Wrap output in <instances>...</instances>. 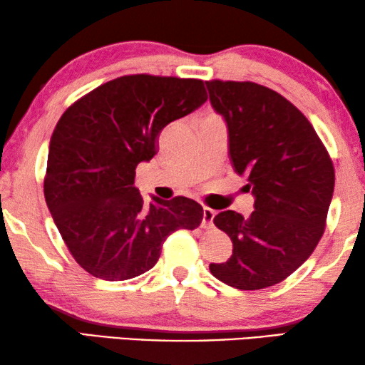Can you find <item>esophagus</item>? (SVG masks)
Here are the masks:
<instances>
[{
  "label": "esophagus",
  "mask_w": 365,
  "mask_h": 365,
  "mask_svg": "<svg viewBox=\"0 0 365 365\" xmlns=\"http://www.w3.org/2000/svg\"><path fill=\"white\" fill-rule=\"evenodd\" d=\"M213 218H215V210L205 207L204 208V218H202V228L210 230L213 226Z\"/></svg>",
  "instance_id": "1"
}]
</instances>
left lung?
Wrapping results in <instances>:
<instances>
[{
	"instance_id": "left-lung-1",
	"label": "left lung",
	"mask_w": 365,
	"mask_h": 365,
	"mask_svg": "<svg viewBox=\"0 0 365 365\" xmlns=\"http://www.w3.org/2000/svg\"><path fill=\"white\" fill-rule=\"evenodd\" d=\"M205 83L228 124L232 168L255 197L249 218L232 210L213 218L232 241V255L210 264V272L236 289H264L296 272L324 236L333 161L309 119L283 95L249 81Z\"/></svg>"
}]
</instances>
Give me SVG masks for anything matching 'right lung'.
<instances>
[{
  "label": "right lung",
  "instance_id": "add662e5",
  "mask_svg": "<svg viewBox=\"0 0 365 365\" xmlns=\"http://www.w3.org/2000/svg\"><path fill=\"white\" fill-rule=\"evenodd\" d=\"M207 101L204 81L133 74L101 83L59 118L50 140L45 200L83 270L123 282L157 264L171 232L195 230L204 208L187 197L143 204L135 168L157 153L166 124Z\"/></svg>",
  "mask_w": 365,
  "mask_h": 365
}]
</instances>
